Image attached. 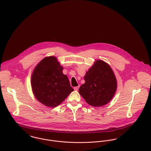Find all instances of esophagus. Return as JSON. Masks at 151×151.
Listing matches in <instances>:
<instances>
[{"instance_id": "obj_1", "label": "esophagus", "mask_w": 151, "mask_h": 151, "mask_svg": "<svg viewBox=\"0 0 151 151\" xmlns=\"http://www.w3.org/2000/svg\"><path fill=\"white\" fill-rule=\"evenodd\" d=\"M74 90L77 91V90H78V89H79V86H75V87L74 88Z\"/></svg>"}]
</instances>
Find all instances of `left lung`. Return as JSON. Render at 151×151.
<instances>
[{"instance_id": "1", "label": "left lung", "mask_w": 151, "mask_h": 151, "mask_svg": "<svg viewBox=\"0 0 151 151\" xmlns=\"http://www.w3.org/2000/svg\"><path fill=\"white\" fill-rule=\"evenodd\" d=\"M85 83L79 88V93L89 105L99 107L107 104L115 94L117 81L110 65L96 60L84 76Z\"/></svg>"}]
</instances>
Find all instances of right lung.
<instances>
[{
    "label": "right lung",
    "mask_w": 151,
    "mask_h": 151,
    "mask_svg": "<svg viewBox=\"0 0 151 151\" xmlns=\"http://www.w3.org/2000/svg\"><path fill=\"white\" fill-rule=\"evenodd\" d=\"M56 58L46 57L35 67L31 76V87L37 99L44 105L55 108L74 91Z\"/></svg>",
    "instance_id": "add662e5"
}]
</instances>
